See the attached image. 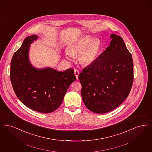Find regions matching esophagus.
Instances as JSON below:
<instances>
[{
	"mask_svg": "<svg viewBox=\"0 0 152 152\" xmlns=\"http://www.w3.org/2000/svg\"><path fill=\"white\" fill-rule=\"evenodd\" d=\"M74 72H75V76H76V79H78V76H79V71L78 70V69H75V71H74Z\"/></svg>",
	"mask_w": 152,
	"mask_h": 152,
	"instance_id": "esophagus-1",
	"label": "esophagus"
}]
</instances>
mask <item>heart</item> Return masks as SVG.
<instances>
[{"instance_id": "b5f03b06", "label": "heart", "mask_w": 152, "mask_h": 152, "mask_svg": "<svg viewBox=\"0 0 152 152\" xmlns=\"http://www.w3.org/2000/svg\"><path fill=\"white\" fill-rule=\"evenodd\" d=\"M101 50V43L97 39L89 36H84L75 41L68 48V56H75L79 55L80 63L88 66L96 61Z\"/></svg>"}]
</instances>
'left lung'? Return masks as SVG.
Here are the masks:
<instances>
[{"label":"left lung","instance_id":"obj_1","mask_svg":"<svg viewBox=\"0 0 152 152\" xmlns=\"http://www.w3.org/2000/svg\"><path fill=\"white\" fill-rule=\"evenodd\" d=\"M110 45L79 76L81 94L91 111L105 113L128 97L133 81V62L121 37L110 35Z\"/></svg>","mask_w":152,"mask_h":152}]
</instances>
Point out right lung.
<instances>
[{
  "mask_svg": "<svg viewBox=\"0 0 152 152\" xmlns=\"http://www.w3.org/2000/svg\"><path fill=\"white\" fill-rule=\"evenodd\" d=\"M37 39L36 35L27 37L15 52L11 62L10 79L15 94L24 105L48 113L60 107L76 77L72 68L59 72L49 67L37 69L31 65L29 47Z\"/></svg>",
  "mask_w": 152,
  "mask_h": 152,
  "instance_id": "obj_1",
  "label": "right lung"
}]
</instances>
